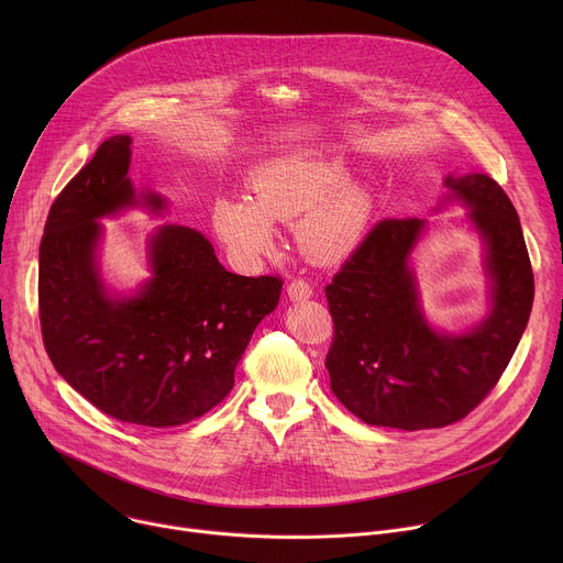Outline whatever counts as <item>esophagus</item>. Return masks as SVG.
Returning <instances> with one entry per match:
<instances>
[{"mask_svg": "<svg viewBox=\"0 0 563 563\" xmlns=\"http://www.w3.org/2000/svg\"><path fill=\"white\" fill-rule=\"evenodd\" d=\"M311 294H313L311 285H309L307 280H302V278H294V280L287 285V296H289L291 300H296V302L307 300Z\"/></svg>", "mask_w": 563, "mask_h": 563, "instance_id": "34e87169", "label": "esophagus"}]
</instances>
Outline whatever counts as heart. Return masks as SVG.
Instances as JSON below:
<instances>
[{
  "mask_svg": "<svg viewBox=\"0 0 563 563\" xmlns=\"http://www.w3.org/2000/svg\"><path fill=\"white\" fill-rule=\"evenodd\" d=\"M334 159L283 155L261 165L247 187L250 198L222 196L211 220L227 252L252 265L276 247V222L300 216L296 233L307 256L336 263L350 256L365 235L372 198Z\"/></svg>",
  "mask_w": 563,
  "mask_h": 563,
  "instance_id": "b5f03b06",
  "label": "heart"
}]
</instances>
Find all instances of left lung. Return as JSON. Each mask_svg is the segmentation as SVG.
<instances>
[{"mask_svg": "<svg viewBox=\"0 0 563 563\" xmlns=\"http://www.w3.org/2000/svg\"><path fill=\"white\" fill-rule=\"evenodd\" d=\"M445 187L486 243L493 309L465 334L432 330L410 269L426 222H376L325 287L332 391L367 426L415 432L461 421L499 383L528 325L534 278L510 198L486 174L448 176Z\"/></svg>", "mask_w": 563, "mask_h": 563, "instance_id": "8db88e82", "label": "left lung"}]
</instances>
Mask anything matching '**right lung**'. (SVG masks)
I'll return each mask as SVG.
<instances>
[{"mask_svg":"<svg viewBox=\"0 0 563 563\" xmlns=\"http://www.w3.org/2000/svg\"><path fill=\"white\" fill-rule=\"evenodd\" d=\"M131 137L102 142L55 198L40 245V325L57 374L104 415L135 426L189 423L233 387L256 325L278 305V276L227 272L209 240L165 224L148 240L151 280L113 298L98 274V218L137 205ZM159 211L165 200L146 194Z\"/></svg>","mask_w":563,"mask_h":563,"instance_id":"obj_1","label":"right lung"}]
</instances>
